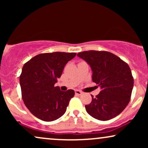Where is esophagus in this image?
Instances as JSON below:
<instances>
[{"mask_svg":"<svg viewBox=\"0 0 148 148\" xmlns=\"http://www.w3.org/2000/svg\"><path fill=\"white\" fill-rule=\"evenodd\" d=\"M75 94L76 95H81L83 94V92L79 90H75Z\"/></svg>","mask_w":148,"mask_h":148,"instance_id":"obj_1","label":"esophagus"}]
</instances>
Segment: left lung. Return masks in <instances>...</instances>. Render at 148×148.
<instances>
[{
    "mask_svg": "<svg viewBox=\"0 0 148 148\" xmlns=\"http://www.w3.org/2000/svg\"><path fill=\"white\" fill-rule=\"evenodd\" d=\"M77 56L90 66L92 81L101 90L86 105L87 113L94 118L106 121L118 115L130 101L134 78L128 64L112 53L105 51L80 52Z\"/></svg>",
    "mask_w": 148,
    "mask_h": 148,
    "instance_id": "8db88e82",
    "label": "left lung"
}]
</instances>
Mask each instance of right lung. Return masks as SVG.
<instances>
[{"instance_id":"add662e5","label":"right lung","mask_w":148,"mask_h":148,"mask_svg":"<svg viewBox=\"0 0 148 148\" xmlns=\"http://www.w3.org/2000/svg\"><path fill=\"white\" fill-rule=\"evenodd\" d=\"M76 53L53 52L35 56L25 62L19 76L21 96L25 106L37 118L51 122L65 113L74 91H61L54 85L64 65Z\"/></svg>"}]
</instances>
